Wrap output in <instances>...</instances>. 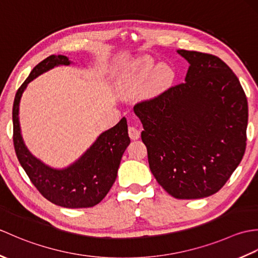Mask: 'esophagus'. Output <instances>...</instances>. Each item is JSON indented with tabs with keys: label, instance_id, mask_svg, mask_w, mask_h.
Wrapping results in <instances>:
<instances>
[{
	"label": "esophagus",
	"instance_id": "obj_1",
	"mask_svg": "<svg viewBox=\"0 0 258 258\" xmlns=\"http://www.w3.org/2000/svg\"><path fill=\"white\" fill-rule=\"evenodd\" d=\"M128 135L132 140H139L141 138V131L136 126H130Z\"/></svg>",
	"mask_w": 258,
	"mask_h": 258
}]
</instances>
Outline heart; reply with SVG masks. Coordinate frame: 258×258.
Listing matches in <instances>:
<instances>
[{
    "mask_svg": "<svg viewBox=\"0 0 258 258\" xmlns=\"http://www.w3.org/2000/svg\"><path fill=\"white\" fill-rule=\"evenodd\" d=\"M146 72H147V71H146V68H141V69H139V74L141 75V76H144V75H146Z\"/></svg>",
    "mask_w": 258,
    "mask_h": 258,
    "instance_id": "1",
    "label": "heart"
}]
</instances>
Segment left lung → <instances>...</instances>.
Wrapping results in <instances>:
<instances>
[{
  "mask_svg": "<svg viewBox=\"0 0 258 258\" xmlns=\"http://www.w3.org/2000/svg\"><path fill=\"white\" fill-rule=\"evenodd\" d=\"M185 82L135 104L152 174L178 200L220 190L246 150L248 104L237 76L220 57L178 50Z\"/></svg>",
  "mask_w": 258,
  "mask_h": 258,
  "instance_id": "left-lung-1",
  "label": "left lung"
}]
</instances>
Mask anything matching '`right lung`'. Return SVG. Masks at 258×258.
I'll return each instance as SVG.
<instances>
[{
    "label": "right lung",
    "mask_w": 258,
    "mask_h": 258,
    "mask_svg": "<svg viewBox=\"0 0 258 258\" xmlns=\"http://www.w3.org/2000/svg\"><path fill=\"white\" fill-rule=\"evenodd\" d=\"M69 57L51 55L32 70L22 84L13 104V143L18 160L32 184L43 197L58 206L84 208L97 205L113 186L126 147L130 144L126 118L100 135L90 150L73 165L53 169L41 163L27 151L21 136L19 105L22 93L31 81L56 65H69Z\"/></svg>",
    "instance_id": "obj_1"
}]
</instances>
